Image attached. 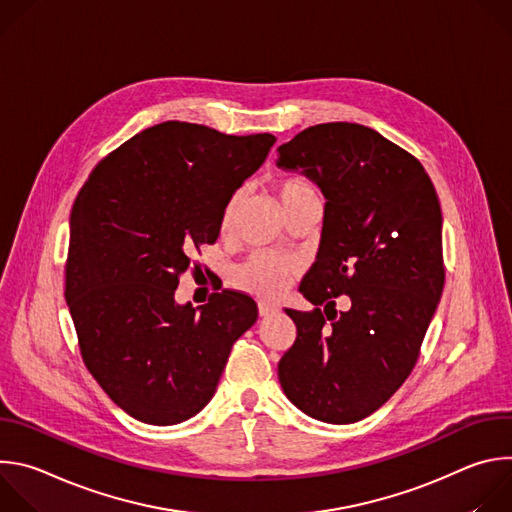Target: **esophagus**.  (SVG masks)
<instances>
[{"mask_svg":"<svg viewBox=\"0 0 512 512\" xmlns=\"http://www.w3.org/2000/svg\"><path fill=\"white\" fill-rule=\"evenodd\" d=\"M257 310H259V316H269V314H273L277 308H275L273 304H267V302H259V304H257Z\"/></svg>","mask_w":512,"mask_h":512,"instance_id":"34e87169","label":"esophagus"}]
</instances>
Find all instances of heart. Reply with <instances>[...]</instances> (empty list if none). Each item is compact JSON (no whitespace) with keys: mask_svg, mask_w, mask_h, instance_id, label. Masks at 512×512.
Returning a JSON list of instances; mask_svg holds the SVG:
<instances>
[{"mask_svg":"<svg viewBox=\"0 0 512 512\" xmlns=\"http://www.w3.org/2000/svg\"><path fill=\"white\" fill-rule=\"evenodd\" d=\"M277 194L283 208H287L289 204H294L306 196H314L316 190L300 176H287L277 184ZM239 204H241V192H235L223 206V212H221L223 233H229L233 229ZM296 271H298V263L291 257L259 251L235 267L233 283L239 289L247 291V294L259 296V298H275L281 294L287 279Z\"/></svg>","mask_w":512,"mask_h":512,"instance_id":"heart-1","label":"heart"}]
</instances>
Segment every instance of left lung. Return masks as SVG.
I'll list each match as a JSON object with an SVG mask.
<instances>
[{
  "mask_svg": "<svg viewBox=\"0 0 512 512\" xmlns=\"http://www.w3.org/2000/svg\"><path fill=\"white\" fill-rule=\"evenodd\" d=\"M326 196L322 243L285 310L298 336L277 375L287 399L326 423L375 413L411 375L446 281L442 208L421 162L358 123H320L279 145ZM348 295L351 308L335 310Z\"/></svg>",
  "mask_w": 512,
  "mask_h": 512,
  "instance_id": "obj_1",
  "label": "left lung"
}]
</instances>
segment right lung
Here are the masks:
<instances>
[{
  "label": "right lung",
  "instance_id": "right-lung-1",
  "mask_svg": "<svg viewBox=\"0 0 512 512\" xmlns=\"http://www.w3.org/2000/svg\"><path fill=\"white\" fill-rule=\"evenodd\" d=\"M271 133L166 121L121 143L70 212L64 298L85 367L131 417L174 425L212 399L231 348L257 320L241 291L200 310L174 291L190 251L214 243L227 200L265 162Z\"/></svg>",
  "mask_w": 512,
  "mask_h": 512
}]
</instances>
